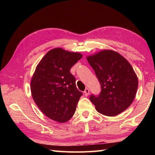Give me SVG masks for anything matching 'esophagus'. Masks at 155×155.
I'll use <instances>...</instances> for the list:
<instances>
[{
  "instance_id": "obj_1",
  "label": "esophagus",
  "mask_w": 155,
  "mask_h": 155,
  "mask_svg": "<svg viewBox=\"0 0 155 155\" xmlns=\"http://www.w3.org/2000/svg\"><path fill=\"white\" fill-rule=\"evenodd\" d=\"M89 94H90V90H89V89H85V90L84 91V94H85V96H87L89 95Z\"/></svg>"
}]
</instances>
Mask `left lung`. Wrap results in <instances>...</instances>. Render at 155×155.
<instances>
[{"mask_svg": "<svg viewBox=\"0 0 155 155\" xmlns=\"http://www.w3.org/2000/svg\"><path fill=\"white\" fill-rule=\"evenodd\" d=\"M87 59L101 85L99 95L90 97L97 111L115 116L125 111L134 101L138 87L137 77L129 62L111 50H103Z\"/></svg>", "mask_w": 155, "mask_h": 155, "instance_id": "1", "label": "left lung"}]
</instances>
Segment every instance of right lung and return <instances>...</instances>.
I'll use <instances>...</instances> for the list:
<instances>
[{
	"instance_id": "obj_1",
	"label": "right lung",
	"mask_w": 155,
	"mask_h": 155,
	"mask_svg": "<svg viewBox=\"0 0 155 155\" xmlns=\"http://www.w3.org/2000/svg\"><path fill=\"white\" fill-rule=\"evenodd\" d=\"M82 57L78 52L56 48L47 52L37 65L31 81V94L50 119L63 123L74 114L83 94L70 70Z\"/></svg>"
}]
</instances>
